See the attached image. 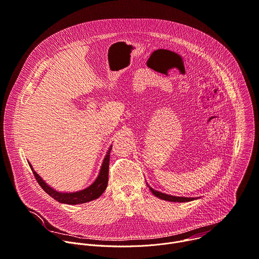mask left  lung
Masks as SVG:
<instances>
[{"label":"left lung","mask_w":259,"mask_h":259,"mask_svg":"<svg viewBox=\"0 0 259 259\" xmlns=\"http://www.w3.org/2000/svg\"><path fill=\"white\" fill-rule=\"evenodd\" d=\"M148 185V184H147ZM150 191L153 193V195L156 196L157 198H160L162 200H165V201H170V202H189V201H193L195 199H198V198H194V197H178V196H171V195H168V194H165V193H162V192H159V191H156L154 190L153 188H151L149 185H148Z\"/></svg>","instance_id":"left-lung-1"}]
</instances>
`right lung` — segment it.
Listing matches in <instances>:
<instances>
[{
  "instance_id": "obj_1",
  "label": "right lung",
  "mask_w": 259,
  "mask_h": 259,
  "mask_svg": "<svg viewBox=\"0 0 259 259\" xmlns=\"http://www.w3.org/2000/svg\"><path fill=\"white\" fill-rule=\"evenodd\" d=\"M112 149V145L109 147L104 160L102 162L99 175L95 182L87 187L83 190L77 191V192H58L54 190L52 187H50L32 168L30 162L28 161V164L32 170V174L34 175L35 180L37 181L38 185L42 188V190L50 195L52 198H54L56 201L64 204H71V205H76V204H82L87 203L90 201H93L97 198H99L103 192H104L107 188L108 184V174H109V161H110V151Z\"/></svg>"
}]
</instances>
